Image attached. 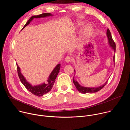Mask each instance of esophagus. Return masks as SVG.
Segmentation results:
<instances>
[{"mask_svg": "<svg viewBox=\"0 0 130 130\" xmlns=\"http://www.w3.org/2000/svg\"><path fill=\"white\" fill-rule=\"evenodd\" d=\"M71 60H72L71 58H70V57H69V56L66 57L65 58V61L66 62H67V63H69V62H71Z\"/></svg>", "mask_w": 130, "mask_h": 130, "instance_id": "obj_1", "label": "esophagus"}]
</instances>
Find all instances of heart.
<instances>
[{"instance_id": "1", "label": "heart", "mask_w": 130, "mask_h": 130, "mask_svg": "<svg viewBox=\"0 0 130 130\" xmlns=\"http://www.w3.org/2000/svg\"><path fill=\"white\" fill-rule=\"evenodd\" d=\"M81 26L82 25H79V26ZM92 33H93V28H92V27L90 25L86 26L83 29L80 34L79 39L78 40L79 43L81 44L84 41H85V40L89 38L92 35Z\"/></svg>"}]
</instances>
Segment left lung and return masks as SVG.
I'll use <instances>...</instances> for the list:
<instances>
[{
    "mask_svg": "<svg viewBox=\"0 0 130 130\" xmlns=\"http://www.w3.org/2000/svg\"><path fill=\"white\" fill-rule=\"evenodd\" d=\"M106 35L107 37V39H108V45L109 46V47H111L114 51L115 53V51H116V44L115 43V42H114L112 37V35H111L110 32L109 31V30L108 29H107V31H106ZM113 61H115V55L113 57ZM74 71L75 72H76L75 70L74 69ZM108 80H107L105 83H104L102 85L97 87H84V86H82L81 85H80V84L74 79V77L73 78V82L75 84L76 88L77 89V90L78 91H79L82 94H86V93H94V92H97L98 91H99L100 90H101L107 83Z\"/></svg>",
    "mask_w": 130,
    "mask_h": 130,
    "instance_id": "left-lung-1",
    "label": "left lung"
}]
</instances>
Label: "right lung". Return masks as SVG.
<instances>
[{"label":"right lung","mask_w":130,"mask_h":130,"mask_svg":"<svg viewBox=\"0 0 130 130\" xmlns=\"http://www.w3.org/2000/svg\"><path fill=\"white\" fill-rule=\"evenodd\" d=\"M51 16H53V15L49 13H43L39 15L32 16V17H30V18L28 20V21L25 25L22 30L24 29L27 25H28L30 23V22L34 19V18H42V17L43 18V17H48ZM16 65H17L18 75L22 84L25 86V87L30 92H31L32 94L39 97L43 96L44 95L48 93V92H49L51 90L55 81V80L56 79L58 73L60 71V69L61 67L60 64H58L55 67V68L51 71L50 75L48 78L47 83H43L42 84L40 85H36L33 86L27 81L25 77L22 75L21 71V68H20L19 66H18L17 64H16Z\"/></svg>","instance_id":"obj_1"}]
</instances>
